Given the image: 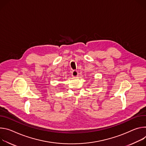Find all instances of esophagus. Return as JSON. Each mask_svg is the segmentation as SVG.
Returning <instances> with one entry per match:
<instances>
[{"instance_id": "1", "label": "esophagus", "mask_w": 146, "mask_h": 146, "mask_svg": "<svg viewBox=\"0 0 146 146\" xmlns=\"http://www.w3.org/2000/svg\"><path fill=\"white\" fill-rule=\"evenodd\" d=\"M72 76L73 77H76L78 76V72L76 70H74L72 72Z\"/></svg>"}]
</instances>
